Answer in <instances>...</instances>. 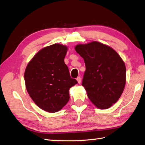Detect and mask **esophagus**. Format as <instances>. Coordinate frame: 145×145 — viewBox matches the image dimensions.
<instances>
[{"mask_svg":"<svg viewBox=\"0 0 145 145\" xmlns=\"http://www.w3.org/2000/svg\"><path fill=\"white\" fill-rule=\"evenodd\" d=\"M81 80H82V79H81V77L80 76H78L76 78V80H77V82H78V83H81Z\"/></svg>","mask_w":145,"mask_h":145,"instance_id":"1","label":"esophagus"}]
</instances>
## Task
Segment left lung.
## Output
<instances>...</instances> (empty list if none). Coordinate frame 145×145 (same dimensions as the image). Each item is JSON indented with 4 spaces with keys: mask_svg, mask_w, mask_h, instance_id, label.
<instances>
[{
    "mask_svg": "<svg viewBox=\"0 0 145 145\" xmlns=\"http://www.w3.org/2000/svg\"><path fill=\"white\" fill-rule=\"evenodd\" d=\"M85 61L82 86L93 104L105 109L116 103L123 93L126 68L120 56L109 46L96 41L76 46Z\"/></svg>",
    "mask_w": 145,
    "mask_h": 145,
    "instance_id": "obj_1",
    "label": "left lung"
}]
</instances>
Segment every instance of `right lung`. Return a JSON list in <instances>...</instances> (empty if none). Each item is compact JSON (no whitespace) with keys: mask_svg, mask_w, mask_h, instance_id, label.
<instances>
[{"mask_svg":"<svg viewBox=\"0 0 145 145\" xmlns=\"http://www.w3.org/2000/svg\"><path fill=\"white\" fill-rule=\"evenodd\" d=\"M67 48L54 44L40 50L27 65L25 82L27 91L37 106L56 112L68 103L69 89L77 84L64 62Z\"/></svg>","mask_w":145,"mask_h":145,"instance_id":"right-lung-1","label":"right lung"}]
</instances>
